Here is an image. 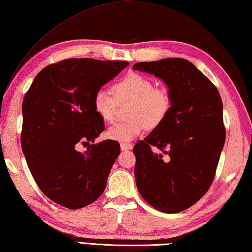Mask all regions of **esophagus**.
I'll use <instances>...</instances> for the list:
<instances>
[{
	"instance_id": "34e87169",
	"label": "esophagus",
	"mask_w": 252,
	"mask_h": 252,
	"mask_svg": "<svg viewBox=\"0 0 252 252\" xmlns=\"http://www.w3.org/2000/svg\"><path fill=\"white\" fill-rule=\"evenodd\" d=\"M133 145L132 144H129V143H121V150L122 151H129V150H132Z\"/></svg>"
}]
</instances>
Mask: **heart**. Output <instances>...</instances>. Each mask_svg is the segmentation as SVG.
Wrapping results in <instances>:
<instances>
[{
  "mask_svg": "<svg viewBox=\"0 0 252 252\" xmlns=\"http://www.w3.org/2000/svg\"><path fill=\"white\" fill-rule=\"evenodd\" d=\"M112 94L100 88L93 97L94 110L103 121L112 122L116 118L118 102L131 100L126 122L108 127L109 140L127 143L141 135L147 126L156 127L166 119L172 106L171 94L164 86H154L150 77L139 73H129L112 86Z\"/></svg>",
  "mask_w": 252,
  "mask_h": 252,
  "instance_id": "obj_1",
  "label": "heart"
}]
</instances>
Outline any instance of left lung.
Returning a JSON list of instances; mask_svg holds the SVG:
<instances>
[{
    "mask_svg": "<svg viewBox=\"0 0 252 252\" xmlns=\"http://www.w3.org/2000/svg\"><path fill=\"white\" fill-rule=\"evenodd\" d=\"M133 68L159 77L172 98L166 119L133 149L137 190L156 210L178 213L214 180L226 137L223 102L214 84L186 59L139 62Z\"/></svg>",
    "mask_w": 252,
    "mask_h": 252,
    "instance_id": "obj_1",
    "label": "left lung"
}]
</instances>
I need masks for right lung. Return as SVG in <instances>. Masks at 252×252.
Masks as SVG:
<instances>
[{"label":"right lung","instance_id":"1","mask_svg":"<svg viewBox=\"0 0 252 252\" xmlns=\"http://www.w3.org/2000/svg\"><path fill=\"white\" fill-rule=\"evenodd\" d=\"M129 65L126 61L66 59L38 73L23 101L22 150L39 188L64 208L96 201L120 154L112 140L95 142L105 130L93 107L96 91Z\"/></svg>","mask_w":252,"mask_h":252}]
</instances>
